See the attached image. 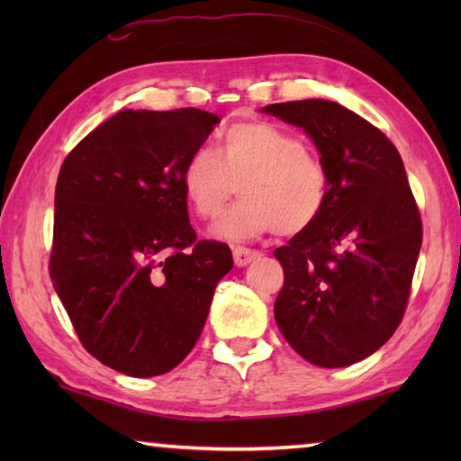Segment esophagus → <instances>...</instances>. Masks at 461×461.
Instances as JSON below:
<instances>
[{"label": "esophagus", "instance_id": "obj_1", "mask_svg": "<svg viewBox=\"0 0 461 461\" xmlns=\"http://www.w3.org/2000/svg\"><path fill=\"white\" fill-rule=\"evenodd\" d=\"M256 258H260V252L249 248H233V260H236L238 267H248L249 262H254Z\"/></svg>", "mask_w": 461, "mask_h": 461}]
</instances>
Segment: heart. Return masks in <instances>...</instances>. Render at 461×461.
I'll list each match as a JSON object with an SVG mask.
<instances>
[{"mask_svg":"<svg viewBox=\"0 0 461 461\" xmlns=\"http://www.w3.org/2000/svg\"><path fill=\"white\" fill-rule=\"evenodd\" d=\"M185 197L203 220H217L236 193L241 199L215 223L213 236L246 241L275 230L299 236L313 228L330 201V173L293 131L262 120L238 122L186 158Z\"/></svg>","mask_w":461,"mask_h":461,"instance_id":"1","label":"heart"}]
</instances>
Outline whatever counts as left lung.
<instances>
[{"instance_id": "obj_1", "label": "left lung", "mask_w": 461, "mask_h": 461, "mask_svg": "<svg viewBox=\"0 0 461 461\" xmlns=\"http://www.w3.org/2000/svg\"><path fill=\"white\" fill-rule=\"evenodd\" d=\"M264 112L313 138L330 201L313 228L275 249L285 285L280 333L321 368H343L393 338L407 311L423 223L399 150L360 115L325 99Z\"/></svg>"}]
</instances>
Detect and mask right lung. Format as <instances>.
<instances>
[{
	"mask_svg": "<svg viewBox=\"0 0 461 461\" xmlns=\"http://www.w3.org/2000/svg\"><path fill=\"white\" fill-rule=\"evenodd\" d=\"M220 118L194 107L123 109L62 162L50 280L87 352L136 378L197 343L231 249L197 240L181 175Z\"/></svg>",
	"mask_w": 461,
	"mask_h": 461,
	"instance_id": "right-lung-1",
	"label": "right lung"
}]
</instances>
